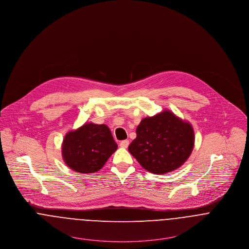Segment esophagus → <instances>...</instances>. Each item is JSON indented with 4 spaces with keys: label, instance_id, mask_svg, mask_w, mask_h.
I'll use <instances>...</instances> for the list:
<instances>
[{
    "label": "esophagus",
    "instance_id": "1",
    "mask_svg": "<svg viewBox=\"0 0 249 249\" xmlns=\"http://www.w3.org/2000/svg\"><path fill=\"white\" fill-rule=\"evenodd\" d=\"M129 146V140H123L120 142V146L123 148H127Z\"/></svg>",
    "mask_w": 249,
    "mask_h": 249
}]
</instances>
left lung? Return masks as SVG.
I'll use <instances>...</instances> for the list:
<instances>
[{
  "instance_id": "1",
  "label": "left lung",
  "mask_w": 249,
  "mask_h": 249,
  "mask_svg": "<svg viewBox=\"0 0 249 249\" xmlns=\"http://www.w3.org/2000/svg\"><path fill=\"white\" fill-rule=\"evenodd\" d=\"M194 143L190 123L164 110L141 120L128 149L146 170L161 175L181 166L189 158Z\"/></svg>"
}]
</instances>
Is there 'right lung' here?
Masks as SVG:
<instances>
[{
    "label": "right lung",
    "instance_id": "1",
    "mask_svg": "<svg viewBox=\"0 0 249 249\" xmlns=\"http://www.w3.org/2000/svg\"><path fill=\"white\" fill-rule=\"evenodd\" d=\"M117 148V144L106 125L90 122L66 134L62 155L72 170L89 174L99 171Z\"/></svg>",
    "mask_w": 249,
    "mask_h": 249
}]
</instances>
